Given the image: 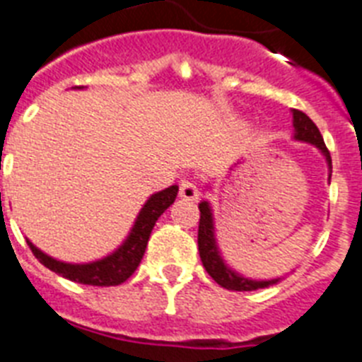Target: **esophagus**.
I'll use <instances>...</instances> for the list:
<instances>
[{
    "instance_id": "esophagus-1",
    "label": "esophagus",
    "mask_w": 362,
    "mask_h": 362,
    "mask_svg": "<svg viewBox=\"0 0 362 362\" xmlns=\"http://www.w3.org/2000/svg\"><path fill=\"white\" fill-rule=\"evenodd\" d=\"M180 197L186 201H197L199 199V187L193 178H182L180 180Z\"/></svg>"
}]
</instances>
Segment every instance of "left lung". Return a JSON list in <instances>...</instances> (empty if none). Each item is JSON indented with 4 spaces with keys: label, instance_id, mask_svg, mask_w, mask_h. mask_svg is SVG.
I'll return each mask as SVG.
<instances>
[{
    "label": "left lung",
    "instance_id": "1",
    "mask_svg": "<svg viewBox=\"0 0 362 362\" xmlns=\"http://www.w3.org/2000/svg\"><path fill=\"white\" fill-rule=\"evenodd\" d=\"M293 139L303 141V143H310L318 148L322 154L325 156V161L329 165V180H331V173H333V163H331V154H329L327 146L324 143V137L320 134L318 126L314 124L313 120L308 119L303 111L293 110ZM201 210V221H199V255H201L202 266L208 272L214 281L219 286L227 288V290H234V292H251V290H258V288H267L272 284L279 283V279H272V281H252V279L243 277L240 273L225 264V260L219 255L216 242V232H214V216H211L210 202L202 201L199 204Z\"/></svg>",
    "mask_w": 362,
    "mask_h": 362
}]
</instances>
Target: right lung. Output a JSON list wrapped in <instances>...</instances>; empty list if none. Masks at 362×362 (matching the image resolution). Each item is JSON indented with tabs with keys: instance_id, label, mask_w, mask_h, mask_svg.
I'll list each match as a JSON object with an SVG mask.
<instances>
[{
	"instance_id": "add662e5",
	"label": "right lung",
	"mask_w": 362,
	"mask_h": 362,
	"mask_svg": "<svg viewBox=\"0 0 362 362\" xmlns=\"http://www.w3.org/2000/svg\"><path fill=\"white\" fill-rule=\"evenodd\" d=\"M178 195V186H171L167 189H161L145 202V206L141 208L139 216L135 219L130 234L124 240L117 251H113L107 257L95 260L89 264H69L55 260L42 252L33 243L28 240L29 249L33 251L38 262L55 272L61 277L74 281L79 284H89V286H117L124 283L126 279L132 277V273L137 269L141 258L145 255L146 243L151 238V232L154 228L158 217L171 206Z\"/></svg>"
}]
</instances>
